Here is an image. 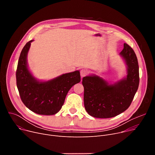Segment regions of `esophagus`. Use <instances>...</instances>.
Returning a JSON list of instances; mask_svg holds the SVG:
<instances>
[{
	"mask_svg": "<svg viewBox=\"0 0 155 155\" xmlns=\"http://www.w3.org/2000/svg\"><path fill=\"white\" fill-rule=\"evenodd\" d=\"M87 74V71L86 69H81L80 71V75L81 77H84Z\"/></svg>",
	"mask_w": 155,
	"mask_h": 155,
	"instance_id": "1",
	"label": "esophagus"
}]
</instances>
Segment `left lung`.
Wrapping results in <instances>:
<instances>
[{
	"instance_id": "left-lung-1",
	"label": "left lung",
	"mask_w": 155,
	"mask_h": 155,
	"mask_svg": "<svg viewBox=\"0 0 155 155\" xmlns=\"http://www.w3.org/2000/svg\"><path fill=\"white\" fill-rule=\"evenodd\" d=\"M120 55L127 68V75L123 78L109 83L96 75L83 78L84 108L93 117L112 118L123 113L130 106L137 91L139 71L137 56L133 49L125 43Z\"/></svg>"
}]
</instances>
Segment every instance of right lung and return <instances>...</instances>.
Wrapping results in <instances>:
<instances>
[{
  "label": "right lung",
  "instance_id": "add662e5",
  "mask_svg": "<svg viewBox=\"0 0 155 155\" xmlns=\"http://www.w3.org/2000/svg\"><path fill=\"white\" fill-rule=\"evenodd\" d=\"M32 40L22 50L16 72V85L22 102L32 112L52 115L61 109L71 88L81 80L79 71L62 74L48 81H39L30 72L27 61Z\"/></svg>",
  "mask_w": 155,
  "mask_h": 155
}]
</instances>
